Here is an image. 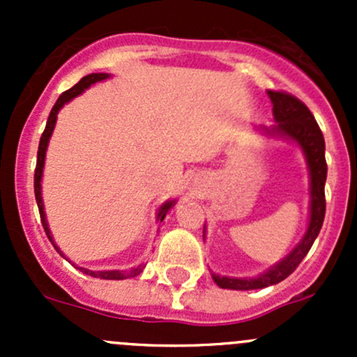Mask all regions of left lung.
<instances>
[{
	"instance_id": "1",
	"label": "left lung",
	"mask_w": 357,
	"mask_h": 357,
	"mask_svg": "<svg viewBox=\"0 0 357 357\" xmlns=\"http://www.w3.org/2000/svg\"><path fill=\"white\" fill-rule=\"evenodd\" d=\"M268 96L273 103V115H275V126L266 128L259 126L255 128L262 135L271 138L291 142L302 150L305 157L309 171V221L305 233L302 235L301 242L297 243L282 261L273 264L264 273L252 278H235V276H221L211 273L215 285L221 289L229 290H257L266 289L269 285L283 282L287 276L295 271L302 259L307 255L309 248L314 243L316 236L325 219L326 202H325V183H326V160H325V138L319 129L318 122L311 110L297 100L295 96L283 91H268ZM205 238V228H204Z\"/></svg>"
}]
</instances>
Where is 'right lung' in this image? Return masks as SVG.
Masks as SVG:
<instances>
[{"mask_svg": "<svg viewBox=\"0 0 357 357\" xmlns=\"http://www.w3.org/2000/svg\"><path fill=\"white\" fill-rule=\"evenodd\" d=\"M110 74H102V72H96V74H88L84 75V77L81 79V81L77 82V84L74 86V88L67 89L66 93H62V95L59 96V100H56V103L53 105L52 112H50V117H48V122H46V128H45V132L41 135V139H39V149H38V162H36V172H34V193H36V202H38V207H39V215H41V222H43V228H45L46 235H48L50 242L53 243V247H55V250L59 252L62 257H66V254H63L62 250H60V247L56 245L55 240H53L52 236V229H50L48 226V219H46V212H45V204H43V197H41V181H43V169H45V158H46V150H48V143H50V138H52L53 135V129H55V124H56V115H59L60 109H62L66 103L70 102V100H74L75 96L81 95L84 89H88L89 86L96 84V82H102L105 81V79H109ZM176 205V200H167L165 204H162L160 207H158V212H157V221L162 222L164 221L165 214H167L169 211H171L172 207ZM67 259V257H66ZM68 261V259H67ZM70 262V261H68ZM143 268H145V264H139L138 268H131L129 271H119V269H112V271H93V269H86V268H77L81 269L82 273H86V275L93 276V278H100V280H126V278H135V276H138L139 273L143 271Z\"/></svg>", "mask_w": 357, "mask_h": 357, "instance_id": "add662e5", "label": "right lung"}]
</instances>
